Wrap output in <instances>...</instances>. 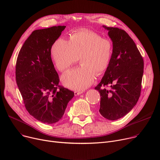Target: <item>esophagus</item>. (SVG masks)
<instances>
[{"label":"esophagus","mask_w":160,"mask_h":160,"mask_svg":"<svg viewBox=\"0 0 160 160\" xmlns=\"http://www.w3.org/2000/svg\"><path fill=\"white\" fill-rule=\"evenodd\" d=\"M82 93H83V91H74V95L76 96H77V95H81Z\"/></svg>","instance_id":"34e87169"}]
</instances>
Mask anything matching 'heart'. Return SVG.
<instances>
[{"instance_id": "b5f03b06", "label": "heart", "mask_w": 160, "mask_h": 160, "mask_svg": "<svg viewBox=\"0 0 160 160\" xmlns=\"http://www.w3.org/2000/svg\"><path fill=\"white\" fill-rule=\"evenodd\" d=\"M113 52L110 39L88 30L72 33L69 41L58 39L50 49L52 60L61 72L68 70L80 58L82 66L67 72L62 78L63 84L74 90L86 89L96 75L102 74L110 66Z\"/></svg>"}]
</instances>
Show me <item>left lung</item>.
Here are the masks:
<instances>
[{"instance_id": "obj_1", "label": "left lung", "mask_w": 160, "mask_h": 160, "mask_svg": "<svg viewBox=\"0 0 160 160\" xmlns=\"http://www.w3.org/2000/svg\"><path fill=\"white\" fill-rule=\"evenodd\" d=\"M108 30L113 45V56L103 78L95 87L100 94L99 112L108 120H117L136 106L140 97L144 62L133 39L124 30ZM106 87H110L108 89Z\"/></svg>"}]
</instances>
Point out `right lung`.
Segmentation results:
<instances>
[{
  "label": "right lung",
  "instance_id": "obj_1",
  "mask_svg": "<svg viewBox=\"0 0 160 160\" xmlns=\"http://www.w3.org/2000/svg\"><path fill=\"white\" fill-rule=\"evenodd\" d=\"M65 26L32 32L19 52L16 82L28 112L45 124L60 121L74 92L59 84L50 49Z\"/></svg>",
  "mask_w": 160,
  "mask_h": 160
}]
</instances>
